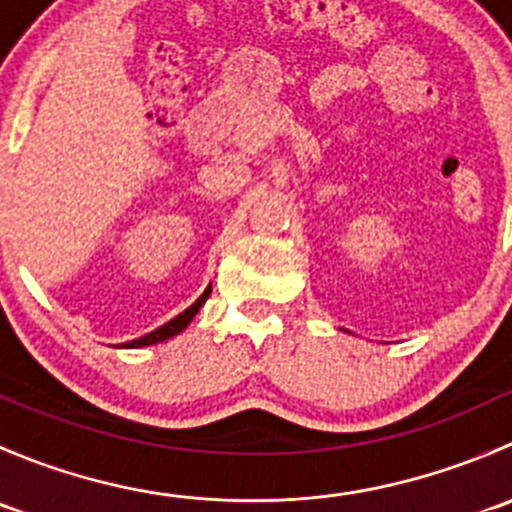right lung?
<instances>
[{"label":"right lung","instance_id":"add662e5","mask_svg":"<svg viewBox=\"0 0 512 512\" xmlns=\"http://www.w3.org/2000/svg\"><path fill=\"white\" fill-rule=\"evenodd\" d=\"M210 297V287L205 289L203 294H200L198 299H195L193 304H190L188 309H185V312H180L178 317L175 319H170L168 324H163V327H158L156 332H151V334H146V337H141V339H133V342H126V344H121L123 349H138V347H151V344H158V342H165V339H170V337H175V334H180L183 332L185 327H188L190 322H193V317L195 314L200 312V307H203L205 304V299Z\"/></svg>","mask_w":512,"mask_h":512}]
</instances>
